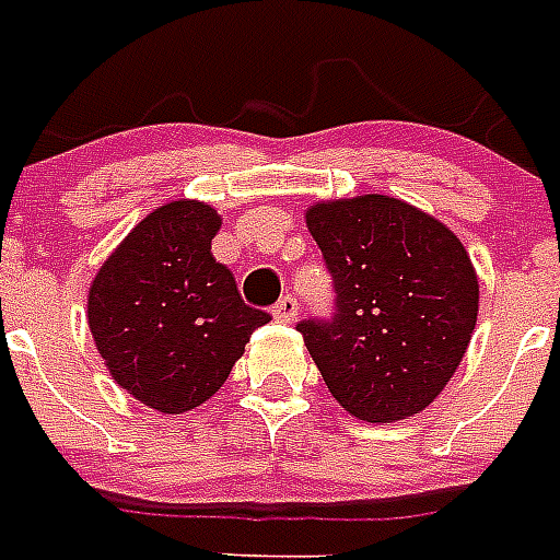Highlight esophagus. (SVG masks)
Returning <instances> with one entry per match:
<instances>
[{"instance_id":"esophagus-1","label":"esophagus","mask_w":560,"mask_h":560,"mask_svg":"<svg viewBox=\"0 0 560 560\" xmlns=\"http://www.w3.org/2000/svg\"><path fill=\"white\" fill-rule=\"evenodd\" d=\"M271 315H275L277 320H283V324H292L294 317H298V301H294L292 294H283V298L277 301V306L271 308Z\"/></svg>"}]
</instances>
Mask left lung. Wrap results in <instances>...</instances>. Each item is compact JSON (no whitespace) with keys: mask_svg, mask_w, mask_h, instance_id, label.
<instances>
[{"mask_svg":"<svg viewBox=\"0 0 560 560\" xmlns=\"http://www.w3.org/2000/svg\"><path fill=\"white\" fill-rule=\"evenodd\" d=\"M308 234L332 275L335 315L301 320L343 410L399 422L431 405L471 343L480 283L454 231L393 196L317 202Z\"/></svg>","mask_w":560,"mask_h":560,"instance_id":"obj_1","label":"left lung"}]
</instances>
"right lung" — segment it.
<instances>
[{
  "instance_id": "1",
  "label": "right lung",
  "mask_w": 560,
  "mask_h": 560,
  "mask_svg": "<svg viewBox=\"0 0 560 560\" xmlns=\"http://www.w3.org/2000/svg\"><path fill=\"white\" fill-rule=\"evenodd\" d=\"M222 219L178 199L155 208L109 254L89 289V329L112 378L159 413H185L225 384L257 326L234 275L213 259Z\"/></svg>"
}]
</instances>
